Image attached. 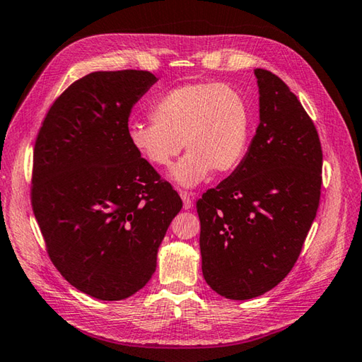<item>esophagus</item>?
<instances>
[{"instance_id":"esophagus-1","label":"esophagus","mask_w":362,"mask_h":362,"mask_svg":"<svg viewBox=\"0 0 362 362\" xmlns=\"http://www.w3.org/2000/svg\"><path fill=\"white\" fill-rule=\"evenodd\" d=\"M180 197H182V201H183V209L189 210L191 206H193V194L187 193V191H180Z\"/></svg>"}]
</instances>
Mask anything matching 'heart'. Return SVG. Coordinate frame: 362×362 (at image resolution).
<instances>
[{"label":"heart","mask_w":362,"mask_h":362,"mask_svg":"<svg viewBox=\"0 0 362 362\" xmlns=\"http://www.w3.org/2000/svg\"><path fill=\"white\" fill-rule=\"evenodd\" d=\"M153 122L135 121L127 141L151 166L173 169L177 185L193 188L211 173H228L241 163L249 141V105L240 91L219 82H188L165 91L151 107Z\"/></svg>","instance_id":"obj_1"}]
</instances>
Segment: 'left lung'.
Here are the masks:
<instances>
[{"label": "left lung", "mask_w": 362, "mask_h": 362, "mask_svg": "<svg viewBox=\"0 0 362 362\" xmlns=\"http://www.w3.org/2000/svg\"><path fill=\"white\" fill-rule=\"evenodd\" d=\"M255 76L259 124L247 153L196 204L204 279L230 300L263 296L291 272L320 199L314 122L279 76Z\"/></svg>", "instance_id": "1"}]
</instances>
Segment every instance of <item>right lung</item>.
<instances>
[{
  "instance_id": "right-lung-1",
  "label": "right lung",
  "mask_w": 362,
  "mask_h": 362,
  "mask_svg": "<svg viewBox=\"0 0 362 362\" xmlns=\"http://www.w3.org/2000/svg\"><path fill=\"white\" fill-rule=\"evenodd\" d=\"M157 78L95 71L46 115L34 148L30 201L57 271L99 300L140 291L182 199L127 141L132 107Z\"/></svg>"
}]
</instances>
